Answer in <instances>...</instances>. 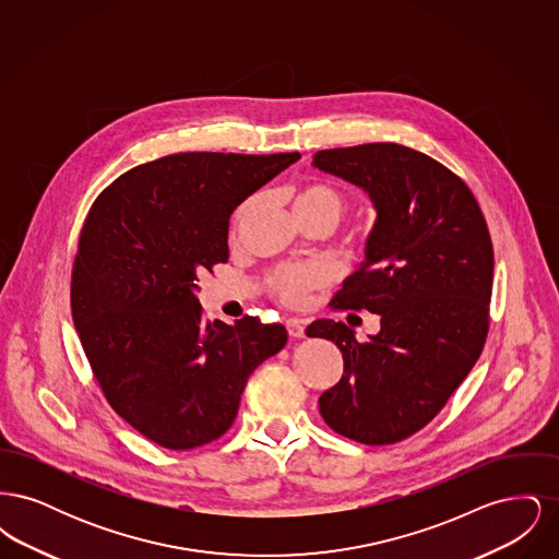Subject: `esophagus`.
<instances>
[{
    "label": "esophagus",
    "mask_w": 559,
    "mask_h": 559,
    "mask_svg": "<svg viewBox=\"0 0 559 559\" xmlns=\"http://www.w3.org/2000/svg\"><path fill=\"white\" fill-rule=\"evenodd\" d=\"M287 331L295 340H301L306 335V324H304V320H287Z\"/></svg>",
    "instance_id": "esophagus-1"
}]
</instances>
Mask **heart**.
Here are the masks:
<instances>
[{"instance_id": "1", "label": "heart", "mask_w": 559, "mask_h": 559, "mask_svg": "<svg viewBox=\"0 0 559 559\" xmlns=\"http://www.w3.org/2000/svg\"><path fill=\"white\" fill-rule=\"evenodd\" d=\"M293 212L297 219L324 217L333 226L347 213V199L342 190L326 182H308L292 194ZM253 207V199H247L230 217V233L237 235L247 213ZM329 274L317 264H283L272 267L266 274L267 293L285 306H301L308 301L310 293L324 287Z\"/></svg>"}]
</instances>
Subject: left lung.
Returning <instances> with one entry per match:
<instances>
[{"label":"left lung","instance_id":"8db88e82","mask_svg":"<svg viewBox=\"0 0 559 559\" xmlns=\"http://www.w3.org/2000/svg\"><path fill=\"white\" fill-rule=\"evenodd\" d=\"M314 165L365 188L377 207L367 262L331 308L381 317L369 342L331 319L306 329L344 356L342 379L320 394V415L354 442L396 444L444 408L481 354L495 267L490 233L469 187L404 144L319 151Z\"/></svg>","mask_w":559,"mask_h":559}]
</instances>
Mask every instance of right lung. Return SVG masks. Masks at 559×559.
I'll use <instances>...</instances> for the list:
<instances>
[{"label":"right lung","mask_w":559,"mask_h":559,"mask_svg":"<svg viewBox=\"0 0 559 559\" xmlns=\"http://www.w3.org/2000/svg\"><path fill=\"white\" fill-rule=\"evenodd\" d=\"M299 153H178L138 165L92 203L71 274L81 346L112 411L151 442L192 451L237 419L283 324L205 319L197 281L228 262V219Z\"/></svg>","instance_id":"obj_1"}]
</instances>
